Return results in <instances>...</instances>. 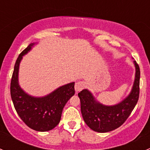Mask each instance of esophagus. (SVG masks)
<instances>
[{
    "label": "esophagus",
    "instance_id": "esophagus-1",
    "mask_svg": "<svg viewBox=\"0 0 150 150\" xmlns=\"http://www.w3.org/2000/svg\"><path fill=\"white\" fill-rule=\"evenodd\" d=\"M85 86V83L83 81H78V82L75 83V89L76 91H81Z\"/></svg>",
    "mask_w": 150,
    "mask_h": 150
}]
</instances>
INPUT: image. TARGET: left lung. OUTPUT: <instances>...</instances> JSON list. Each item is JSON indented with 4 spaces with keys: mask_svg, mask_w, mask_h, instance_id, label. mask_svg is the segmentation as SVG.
Instances as JSON below:
<instances>
[{
    "mask_svg": "<svg viewBox=\"0 0 150 150\" xmlns=\"http://www.w3.org/2000/svg\"><path fill=\"white\" fill-rule=\"evenodd\" d=\"M136 75L130 94L121 102L114 106H105L96 101L87 89L78 93L81 110L85 122L93 131L106 133L116 129L125 122L135 107L139 97L140 69L137 62Z\"/></svg>",
    "mask_w": 150,
    "mask_h": 150,
    "instance_id": "8db88e82",
    "label": "left lung"
}]
</instances>
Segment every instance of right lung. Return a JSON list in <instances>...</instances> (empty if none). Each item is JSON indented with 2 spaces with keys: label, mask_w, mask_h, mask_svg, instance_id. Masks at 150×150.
Segmentation results:
<instances>
[{
  "label": "right lung",
  "mask_w": 150,
  "mask_h": 150,
  "mask_svg": "<svg viewBox=\"0 0 150 150\" xmlns=\"http://www.w3.org/2000/svg\"><path fill=\"white\" fill-rule=\"evenodd\" d=\"M33 45H29L16 59L11 81V96L16 112L28 127L35 131H48L61 120L64 105L75 94V83L62 86L44 97H33L24 92L18 83L19 63Z\"/></svg>",
  "instance_id": "obj_1"
}]
</instances>
